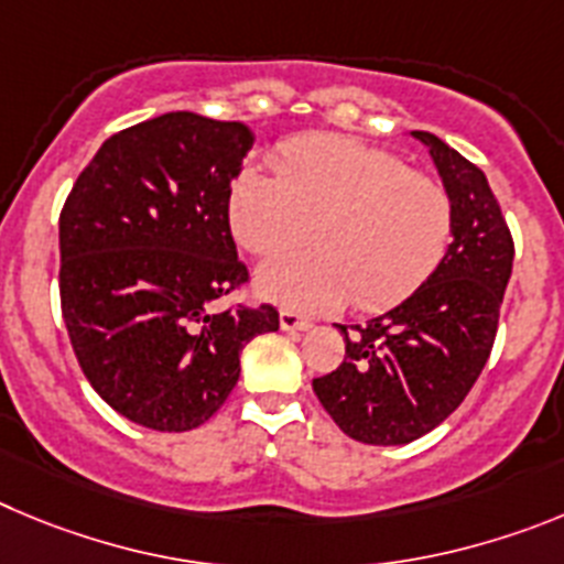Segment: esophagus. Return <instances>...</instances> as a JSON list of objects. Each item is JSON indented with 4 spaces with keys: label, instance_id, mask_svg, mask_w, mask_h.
Segmentation results:
<instances>
[{
    "label": "esophagus",
    "instance_id": "1",
    "mask_svg": "<svg viewBox=\"0 0 564 564\" xmlns=\"http://www.w3.org/2000/svg\"><path fill=\"white\" fill-rule=\"evenodd\" d=\"M308 326H312V319L303 317V314L289 312V308H283V312H281V328H283V332H306Z\"/></svg>",
    "mask_w": 564,
    "mask_h": 564
}]
</instances>
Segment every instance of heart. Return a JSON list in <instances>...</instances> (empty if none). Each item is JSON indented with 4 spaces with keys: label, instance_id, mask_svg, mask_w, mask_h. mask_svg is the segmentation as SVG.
I'll use <instances>...</instances> for the list:
<instances>
[{
    "label": "heart",
    "instance_id": "heart-1",
    "mask_svg": "<svg viewBox=\"0 0 564 564\" xmlns=\"http://www.w3.org/2000/svg\"><path fill=\"white\" fill-rule=\"evenodd\" d=\"M278 176L245 169L230 187V230L267 263L258 292L294 312L393 306L427 281L453 232V202L433 176L348 137H297L278 149Z\"/></svg>",
    "mask_w": 564,
    "mask_h": 564
}]
</instances>
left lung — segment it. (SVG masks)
Here are the masks:
<instances>
[{"instance_id":"8db88e82","label":"left lung","mask_w":564,"mask_h":564,"mask_svg":"<svg viewBox=\"0 0 564 564\" xmlns=\"http://www.w3.org/2000/svg\"><path fill=\"white\" fill-rule=\"evenodd\" d=\"M453 202V245L408 301L357 326H337L345 359L314 379L319 404L354 441L410 444L458 410L491 354L514 241L486 174L430 131Z\"/></svg>"}]
</instances>
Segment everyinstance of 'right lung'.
Here are the masks:
<instances>
[{
	"mask_svg": "<svg viewBox=\"0 0 564 564\" xmlns=\"http://www.w3.org/2000/svg\"><path fill=\"white\" fill-rule=\"evenodd\" d=\"M245 123L169 111L111 134L58 219L61 312L84 377L134 424H205L241 373V348L278 332L272 306L221 308L247 283L230 232Z\"/></svg>",
	"mask_w": 564,
	"mask_h": 564,
	"instance_id": "1",
	"label": "right lung"
}]
</instances>
